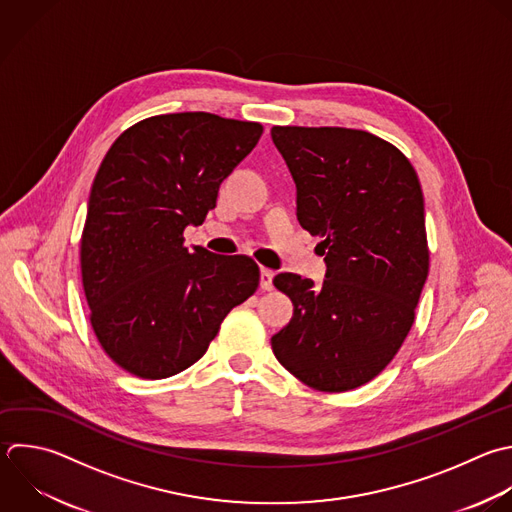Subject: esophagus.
Segmentation results:
<instances>
[{
	"label": "esophagus",
	"instance_id": "1",
	"mask_svg": "<svg viewBox=\"0 0 512 512\" xmlns=\"http://www.w3.org/2000/svg\"><path fill=\"white\" fill-rule=\"evenodd\" d=\"M272 280H274V272L268 270V268H262V270H260V288L266 290V292L272 290V288H274V282H272Z\"/></svg>",
	"mask_w": 512,
	"mask_h": 512
}]
</instances>
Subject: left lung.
<instances>
[{
  "label": "left lung",
  "instance_id": "8db88e82",
  "mask_svg": "<svg viewBox=\"0 0 512 512\" xmlns=\"http://www.w3.org/2000/svg\"><path fill=\"white\" fill-rule=\"evenodd\" d=\"M272 140L328 266L322 286L274 278L294 316L272 350L310 388L346 392L378 376L414 324L430 256L422 188L408 158L364 130L274 126Z\"/></svg>",
  "mask_w": 512,
  "mask_h": 512
}]
</instances>
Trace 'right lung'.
Returning a JSON list of instances; mask_svg holds the SVG:
<instances>
[{
    "label": "right lung",
    "instance_id": "right-lung-1",
    "mask_svg": "<svg viewBox=\"0 0 512 512\" xmlns=\"http://www.w3.org/2000/svg\"><path fill=\"white\" fill-rule=\"evenodd\" d=\"M264 128L208 112L146 118L118 136L92 184L82 284L104 352L160 380L200 360L226 314L260 284L244 254L188 250L184 230L216 208L224 178Z\"/></svg>",
    "mask_w": 512,
    "mask_h": 512
}]
</instances>
